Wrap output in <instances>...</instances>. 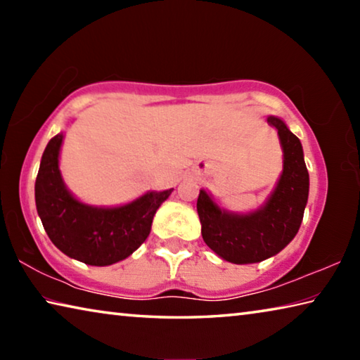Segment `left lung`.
Wrapping results in <instances>:
<instances>
[{
  "label": "left lung",
  "instance_id": "1",
  "mask_svg": "<svg viewBox=\"0 0 360 360\" xmlns=\"http://www.w3.org/2000/svg\"><path fill=\"white\" fill-rule=\"evenodd\" d=\"M266 122L278 130L283 173L265 203L240 214L219 206L205 188L197 200L205 243L219 257L236 265L257 264L283 251L300 229L308 202L309 174L300 139L279 117L268 115Z\"/></svg>",
  "mask_w": 360,
  "mask_h": 360
}]
</instances>
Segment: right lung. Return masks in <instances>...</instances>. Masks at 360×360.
<instances>
[{"label":"right lung","mask_w":360,"mask_h":360,"mask_svg":"<svg viewBox=\"0 0 360 360\" xmlns=\"http://www.w3.org/2000/svg\"><path fill=\"white\" fill-rule=\"evenodd\" d=\"M63 133L46 146L34 184L36 210L49 238L60 251L87 265L106 266L129 257L150 233L152 219L173 188L146 192L120 206L79 202L58 167Z\"/></svg>","instance_id":"right-lung-1"}]
</instances>
